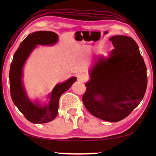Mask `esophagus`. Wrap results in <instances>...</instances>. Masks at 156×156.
<instances>
[{"instance_id":"1","label":"esophagus","mask_w":156,"mask_h":156,"mask_svg":"<svg viewBox=\"0 0 156 156\" xmlns=\"http://www.w3.org/2000/svg\"><path fill=\"white\" fill-rule=\"evenodd\" d=\"M78 80L84 82L87 80V76H86V75L83 74V73H80V74H78Z\"/></svg>"}]
</instances>
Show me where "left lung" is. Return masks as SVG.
Segmentation results:
<instances>
[{
	"instance_id": "left-lung-1",
	"label": "left lung",
	"mask_w": 156,
	"mask_h": 156,
	"mask_svg": "<svg viewBox=\"0 0 156 156\" xmlns=\"http://www.w3.org/2000/svg\"><path fill=\"white\" fill-rule=\"evenodd\" d=\"M109 41L114 49L109 57H98L94 62L83 102L93 115L118 122L127 117L144 98L147 67L133 38L120 35Z\"/></svg>"
}]
</instances>
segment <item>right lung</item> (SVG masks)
<instances>
[{
    "label": "right lung",
    "mask_w": 156,
    "mask_h": 156,
    "mask_svg": "<svg viewBox=\"0 0 156 156\" xmlns=\"http://www.w3.org/2000/svg\"><path fill=\"white\" fill-rule=\"evenodd\" d=\"M58 40V36L52 31H40L29 34L15 52L10 66L9 85L12 101L26 119L32 123H46L54 120L58 114L60 96L76 80V77H72L65 83L57 84L49 96V104L44 106L38 102L31 101L27 96L22 81L23 68L26 60L37 44H54Z\"/></svg>",
    "instance_id": "right-lung-1"
}]
</instances>
